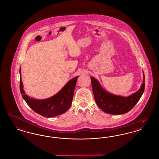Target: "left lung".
<instances>
[{
  "label": "left lung",
  "instance_id": "1",
  "mask_svg": "<svg viewBox=\"0 0 159 159\" xmlns=\"http://www.w3.org/2000/svg\"><path fill=\"white\" fill-rule=\"evenodd\" d=\"M90 79L96 104L102 111L109 114H123L131 111L140 100L145 88L144 75L141 88L128 97L111 94L102 88L96 79L91 77Z\"/></svg>",
  "mask_w": 159,
  "mask_h": 159
}]
</instances>
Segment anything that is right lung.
<instances>
[{
    "label": "right lung",
    "mask_w": 159,
    "mask_h": 159,
    "mask_svg": "<svg viewBox=\"0 0 159 159\" xmlns=\"http://www.w3.org/2000/svg\"><path fill=\"white\" fill-rule=\"evenodd\" d=\"M19 72L20 75V68ZM77 77L70 80L55 95L46 99L38 100L30 98L25 94L20 76V91L24 99L34 111L46 118L54 117L63 114L70 108Z\"/></svg>",
    "instance_id": "1"
}]
</instances>
